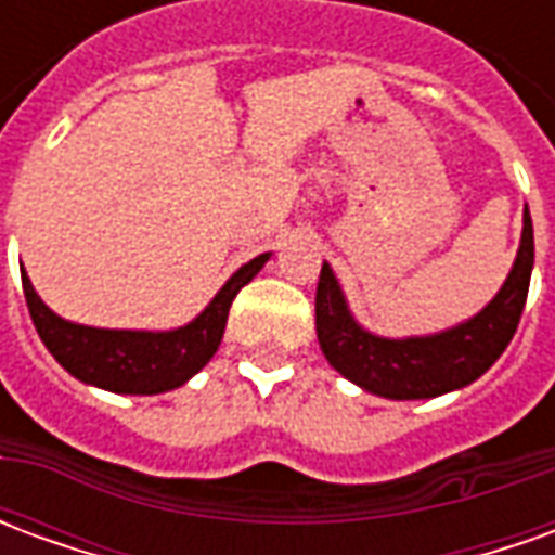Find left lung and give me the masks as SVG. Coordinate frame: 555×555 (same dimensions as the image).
<instances>
[{"mask_svg": "<svg viewBox=\"0 0 555 555\" xmlns=\"http://www.w3.org/2000/svg\"><path fill=\"white\" fill-rule=\"evenodd\" d=\"M532 261L535 237L526 210L517 261L500 294L488 302V309H481L473 321L454 326L449 333L404 341L377 338L353 324L336 276L330 264H324L314 294V326L321 350L336 372L374 396L410 401L461 389L488 372L517 333L529 294Z\"/></svg>", "mask_w": 555, "mask_h": 555, "instance_id": "left-lung-1", "label": "left lung"}]
</instances>
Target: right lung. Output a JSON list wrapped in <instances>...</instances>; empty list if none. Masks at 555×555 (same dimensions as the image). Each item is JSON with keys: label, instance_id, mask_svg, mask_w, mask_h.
<instances>
[{"label": "right lung", "instance_id": "right-lung-1", "mask_svg": "<svg viewBox=\"0 0 555 555\" xmlns=\"http://www.w3.org/2000/svg\"><path fill=\"white\" fill-rule=\"evenodd\" d=\"M264 261L267 255H258L249 264H243L193 324L171 333L94 330V326L62 321L35 294L26 270H23V294L41 341L74 377L109 392L157 396L186 384L210 362L225 333L231 300L264 267Z\"/></svg>", "mask_w": 555, "mask_h": 555}]
</instances>
